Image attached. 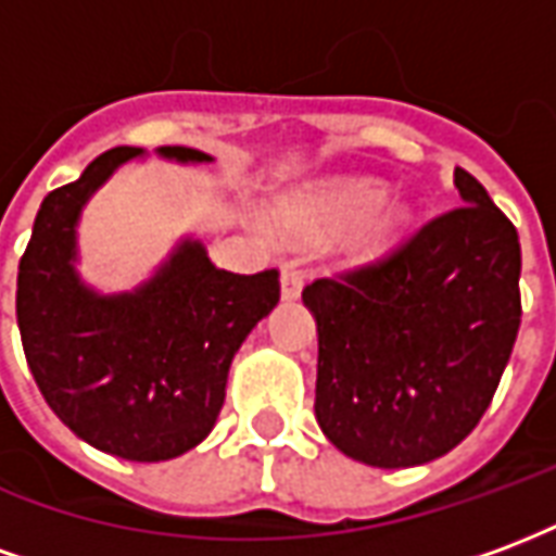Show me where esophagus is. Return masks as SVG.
<instances>
[{
	"label": "esophagus",
	"instance_id": "1",
	"mask_svg": "<svg viewBox=\"0 0 556 556\" xmlns=\"http://www.w3.org/2000/svg\"><path fill=\"white\" fill-rule=\"evenodd\" d=\"M279 282H282V301H298V298H301V291H303L301 270L286 267V270H282V277H279Z\"/></svg>",
	"mask_w": 556,
	"mask_h": 556
}]
</instances>
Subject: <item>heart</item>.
<instances>
[{
	"label": "heart",
	"mask_w": 556,
	"mask_h": 556,
	"mask_svg": "<svg viewBox=\"0 0 556 556\" xmlns=\"http://www.w3.org/2000/svg\"><path fill=\"white\" fill-rule=\"evenodd\" d=\"M410 211L399 199H387L384 187L372 178H333L298 190L279 207L289 235L303 241H321L345 231V250L366 255L405 229Z\"/></svg>",
	"instance_id": "b5f03b06"
}]
</instances>
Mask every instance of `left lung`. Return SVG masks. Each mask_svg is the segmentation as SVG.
I'll use <instances>...</instances> for the list:
<instances>
[{"label": "left lung", "instance_id": "1", "mask_svg": "<svg viewBox=\"0 0 556 556\" xmlns=\"http://www.w3.org/2000/svg\"><path fill=\"white\" fill-rule=\"evenodd\" d=\"M462 207L303 303L318 327L315 419L372 467L441 458L477 429L521 325V243L485 187L455 169Z\"/></svg>", "mask_w": 556, "mask_h": 556}]
</instances>
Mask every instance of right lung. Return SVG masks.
I'll return each mask as SVG.
<instances>
[{"instance_id": "right-lung-1", "label": "right lung", "mask_w": 556, "mask_h": 556, "mask_svg": "<svg viewBox=\"0 0 556 556\" xmlns=\"http://www.w3.org/2000/svg\"><path fill=\"white\" fill-rule=\"evenodd\" d=\"M142 148H113L47 193L20 258L17 325L35 384L77 438L127 462H166L207 438L241 342L279 303V274L219 270L181 238L134 291L103 294L77 270L83 207ZM175 163H211L184 146Z\"/></svg>"}]
</instances>
